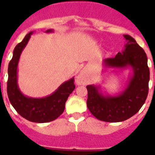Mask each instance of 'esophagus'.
Returning <instances> with one entry per match:
<instances>
[{
    "mask_svg": "<svg viewBox=\"0 0 155 155\" xmlns=\"http://www.w3.org/2000/svg\"><path fill=\"white\" fill-rule=\"evenodd\" d=\"M85 80V74L84 72H81L78 77H77V82L78 83V84H81L83 83V81Z\"/></svg>",
    "mask_w": 155,
    "mask_h": 155,
    "instance_id": "1",
    "label": "esophagus"
}]
</instances>
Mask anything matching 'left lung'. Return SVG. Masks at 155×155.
Masks as SVG:
<instances>
[{"label": "left lung", "instance_id": "obj_1", "mask_svg": "<svg viewBox=\"0 0 155 155\" xmlns=\"http://www.w3.org/2000/svg\"><path fill=\"white\" fill-rule=\"evenodd\" d=\"M124 37L127 40L124 50L102 63L105 71L130 70L125 88L117 94H109L102 91L99 84L87 86V109L102 121L117 123L128 120L140 109L148 94L150 71L147 55L133 37Z\"/></svg>", "mask_w": 155, "mask_h": 155}]
</instances>
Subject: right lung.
<instances>
[{"label": "right lung", "mask_w": 155, "mask_h": 155, "mask_svg": "<svg viewBox=\"0 0 155 155\" xmlns=\"http://www.w3.org/2000/svg\"><path fill=\"white\" fill-rule=\"evenodd\" d=\"M53 31V29H48L45 32ZM33 32L32 31L27 34L14 50L13 57L8 64L7 91L11 104L20 116L28 121L42 124L53 121L62 114L68 98L75 88L74 78L64 81L55 91L43 98H32L21 92L18 84V66L21 53Z\"/></svg>", "instance_id": "add662e5"}]
</instances>
